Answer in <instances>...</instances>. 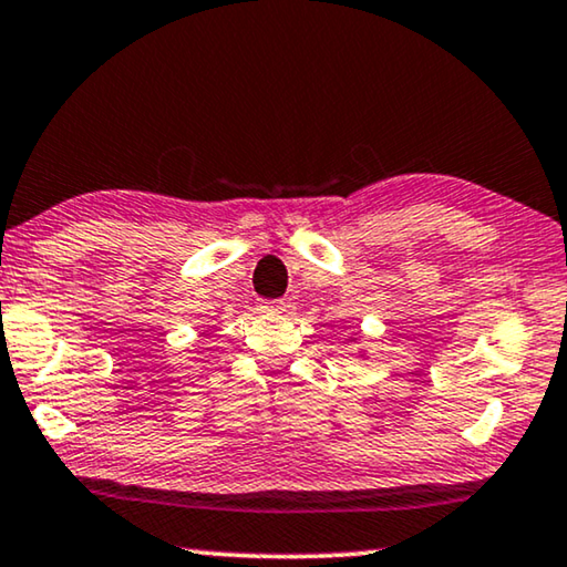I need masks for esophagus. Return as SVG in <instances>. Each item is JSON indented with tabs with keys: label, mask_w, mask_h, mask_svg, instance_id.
<instances>
[{
	"label": "esophagus",
	"mask_w": 567,
	"mask_h": 567,
	"mask_svg": "<svg viewBox=\"0 0 567 567\" xmlns=\"http://www.w3.org/2000/svg\"><path fill=\"white\" fill-rule=\"evenodd\" d=\"M260 311H266V315H281V311H286V301H260Z\"/></svg>",
	"instance_id": "1"
}]
</instances>
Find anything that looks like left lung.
Wrapping results in <instances>:
<instances>
[{"label":"left lung","mask_w":567,"mask_h":567,"mask_svg":"<svg viewBox=\"0 0 567 567\" xmlns=\"http://www.w3.org/2000/svg\"><path fill=\"white\" fill-rule=\"evenodd\" d=\"M363 338H360V332H355V334H348V338H344V344H350V348H355V352H358V358H363L365 355V348L363 344Z\"/></svg>","instance_id":"1"}]
</instances>
